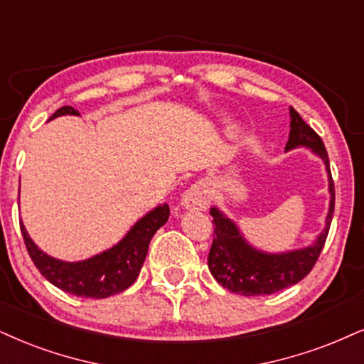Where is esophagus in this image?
I'll use <instances>...</instances> for the list:
<instances>
[{
  "mask_svg": "<svg viewBox=\"0 0 364 364\" xmlns=\"http://www.w3.org/2000/svg\"><path fill=\"white\" fill-rule=\"evenodd\" d=\"M208 204H209V191L204 183L200 182L192 183L189 189L183 192V197H182L183 208L203 210L208 208Z\"/></svg>",
  "mask_w": 364,
  "mask_h": 364,
  "instance_id": "obj_1",
  "label": "esophagus"
}]
</instances>
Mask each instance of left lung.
Segmentation results:
<instances>
[{"instance_id":"obj_1","label":"left lung","mask_w":364,"mask_h":364,"mask_svg":"<svg viewBox=\"0 0 364 364\" xmlns=\"http://www.w3.org/2000/svg\"><path fill=\"white\" fill-rule=\"evenodd\" d=\"M309 146L326 161L329 172L331 208L326 219V230L321 232L319 240L309 248L291 251L285 255H264L245 243L240 231L230 219L224 218L219 210L210 209L214 218V240L210 245L208 264L213 277L224 289L240 295H270L287 287L299 284L307 277L319 259V255L329 235L331 221L334 213V181L329 168V156L324 141L309 124L300 118L294 107H290V136L287 150L295 146Z\"/></svg>"}]
</instances>
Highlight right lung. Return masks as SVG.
Segmentation results:
<instances>
[{
    "label": "right lung",
    "mask_w": 364,
    "mask_h": 364,
    "mask_svg": "<svg viewBox=\"0 0 364 364\" xmlns=\"http://www.w3.org/2000/svg\"><path fill=\"white\" fill-rule=\"evenodd\" d=\"M62 114L79 113L74 107L62 106L52 114V118ZM168 216V205H160L134 224L127 237L119 241L114 248L89 258L86 262L77 263H65L50 258L35 246L21 223L20 228L31 262L52 285L70 295H77V297L106 299L109 295L127 290L136 280L140 275L141 264L146 258L150 240L167 223Z\"/></svg>",
    "instance_id": "1"
}]
</instances>
